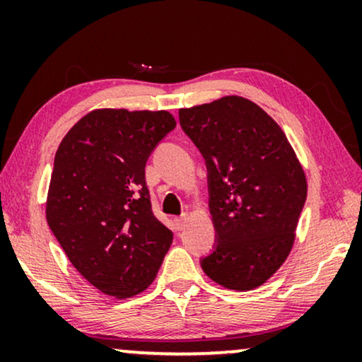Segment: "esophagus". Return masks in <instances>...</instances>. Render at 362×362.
Returning a JSON list of instances; mask_svg holds the SVG:
<instances>
[{"mask_svg":"<svg viewBox=\"0 0 362 362\" xmlns=\"http://www.w3.org/2000/svg\"><path fill=\"white\" fill-rule=\"evenodd\" d=\"M187 221H189V216H187V214H182L181 217H176V227H177V229H180V230H182V229H185V227L187 226Z\"/></svg>","mask_w":362,"mask_h":362,"instance_id":"obj_1","label":"esophagus"}]
</instances>
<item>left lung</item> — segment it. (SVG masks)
I'll return each instance as SVG.
<instances>
[{
    "label": "left lung",
    "mask_w": 362,
    "mask_h": 362,
    "mask_svg": "<svg viewBox=\"0 0 362 362\" xmlns=\"http://www.w3.org/2000/svg\"><path fill=\"white\" fill-rule=\"evenodd\" d=\"M180 122L207 166L217 242L202 270L224 288L254 290L295 244L308 191L303 166L279 123L249 98L180 108Z\"/></svg>",
    "instance_id": "left-lung-1"
}]
</instances>
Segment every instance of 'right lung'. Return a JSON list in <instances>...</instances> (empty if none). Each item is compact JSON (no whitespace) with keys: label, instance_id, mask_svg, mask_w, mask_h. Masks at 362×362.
<instances>
[{"label":"right lung","instance_id":"obj_1","mask_svg":"<svg viewBox=\"0 0 362 362\" xmlns=\"http://www.w3.org/2000/svg\"><path fill=\"white\" fill-rule=\"evenodd\" d=\"M175 127L166 110L97 108L56 151L47 224L78 274L113 298L146 290L170 250L173 232L153 216L145 166Z\"/></svg>","mask_w":362,"mask_h":362}]
</instances>
